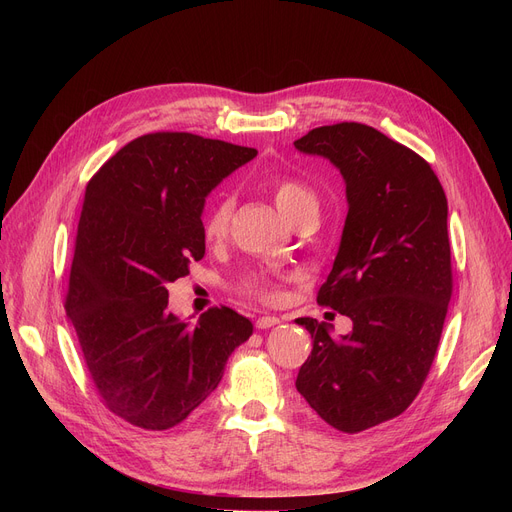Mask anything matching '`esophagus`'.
Returning a JSON list of instances; mask_svg holds the SVG:
<instances>
[{
    "mask_svg": "<svg viewBox=\"0 0 512 512\" xmlns=\"http://www.w3.org/2000/svg\"><path fill=\"white\" fill-rule=\"evenodd\" d=\"M276 324H280V319H278L276 315H263V317H259V319L255 321V326H257L259 330H267V328H272V326H276Z\"/></svg>",
    "mask_w": 512,
    "mask_h": 512,
    "instance_id": "esophagus-1",
    "label": "esophagus"
}]
</instances>
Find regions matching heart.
Instances as JSON below:
<instances>
[{"label": "heart", "mask_w": 512, "mask_h": 512, "mask_svg": "<svg viewBox=\"0 0 512 512\" xmlns=\"http://www.w3.org/2000/svg\"><path fill=\"white\" fill-rule=\"evenodd\" d=\"M272 197L276 201V207L284 218L292 224L299 215L305 213H317V195L309 184L294 176H278L270 184ZM234 209V199L228 193H222L213 199L209 205L205 218H203V236L207 242H218L226 238L230 228V218ZM290 280L288 274L280 272H251L240 282V288L249 297L261 299L265 303H276L282 299L284 284Z\"/></svg>", "instance_id": "heart-1"}]
</instances>
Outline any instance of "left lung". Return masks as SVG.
<instances>
[{
    "instance_id": "left-lung-1",
    "label": "left lung",
    "mask_w": 512,
    "mask_h": 512,
    "mask_svg": "<svg viewBox=\"0 0 512 512\" xmlns=\"http://www.w3.org/2000/svg\"><path fill=\"white\" fill-rule=\"evenodd\" d=\"M294 147L344 176L348 215L317 303L353 319L340 338L297 319L313 338L297 390L328 425L359 434L405 411L436 359L452 297L448 203L421 155L367 124L319 126Z\"/></svg>"
}]
</instances>
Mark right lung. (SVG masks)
Listing matches in <instances>:
<instances>
[{
	"mask_svg": "<svg viewBox=\"0 0 512 512\" xmlns=\"http://www.w3.org/2000/svg\"><path fill=\"white\" fill-rule=\"evenodd\" d=\"M255 155L191 132H149L87 184L64 307L101 402L132 425L182 423L253 334L230 307L205 311L197 326L178 319L166 284L205 255L207 193Z\"/></svg>",
	"mask_w": 512,
	"mask_h": 512,
	"instance_id": "right-lung-1",
	"label": "right lung"
}]
</instances>
